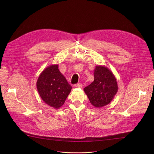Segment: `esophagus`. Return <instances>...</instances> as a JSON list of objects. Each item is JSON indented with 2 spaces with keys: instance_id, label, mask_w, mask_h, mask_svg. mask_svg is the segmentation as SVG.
Segmentation results:
<instances>
[{
  "instance_id": "esophagus-1",
  "label": "esophagus",
  "mask_w": 154,
  "mask_h": 154,
  "mask_svg": "<svg viewBox=\"0 0 154 154\" xmlns=\"http://www.w3.org/2000/svg\"><path fill=\"white\" fill-rule=\"evenodd\" d=\"M75 86L77 88H82L83 85L81 83H77L75 85Z\"/></svg>"
}]
</instances>
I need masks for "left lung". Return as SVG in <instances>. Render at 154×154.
Listing matches in <instances>:
<instances>
[{
	"instance_id": "left-lung-1",
	"label": "left lung",
	"mask_w": 154,
	"mask_h": 154,
	"mask_svg": "<svg viewBox=\"0 0 154 154\" xmlns=\"http://www.w3.org/2000/svg\"><path fill=\"white\" fill-rule=\"evenodd\" d=\"M94 81L84 88L91 103L96 108L107 105L113 99L118 87L115 76L104 66H96Z\"/></svg>"
}]
</instances>
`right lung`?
I'll use <instances>...</instances> for the list:
<instances>
[{
  "label": "right lung",
  "instance_id": "add662e5",
  "mask_svg": "<svg viewBox=\"0 0 154 154\" xmlns=\"http://www.w3.org/2000/svg\"><path fill=\"white\" fill-rule=\"evenodd\" d=\"M38 93L49 106L60 108L71 93L72 86L58 69V64H52L44 69L36 82Z\"/></svg>",
  "mask_w": 154,
  "mask_h": 154
}]
</instances>
